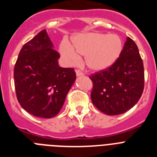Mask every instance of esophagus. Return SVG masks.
I'll return each instance as SVG.
<instances>
[{"label": "esophagus", "instance_id": "1", "mask_svg": "<svg viewBox=\"0 0 157 157\" xmlns=\"http://www.w3.org/2000/svg\"><path fill=\"white\" fill-rule=\"evenodd\" d=\"M76 76H83L84 73L81 71H80V70H77V69H76Z\"/></svg>", "mask_w": 157, "mask_h": 157}]
</instances>
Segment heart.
Returning <instances> with one entry per match:
<instances>
[{"label": "heart", "mask_w": 157, "mask_h": 157, "mask_svg": "<svg viewBox=\"0 0 157 157\" xmlns=\"http://www.w3.org/2000/svg\"><path fill=\"white\" fill-rule=\"evenodd\" d=\"M72 45L73 48L63 44L60 47L61 54L70 63L78 60V54L85 56L86 65L92 71H101L111 66L122 50L121 40L114 34H81L74 38Z\"/></svg>", "instance_id": "obj_1"}]
</instances>
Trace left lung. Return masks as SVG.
Wrapping results in <instances>:
<instances>
[{
    "mask_svg": "<svg viewBox=\"0 0 157 157\" xmlns=\"http://www.w3.org/2000/svg\"><path fill=\"white\" fill-rule=\"evenodd\" d=\"M90 78L93 82L91 100L100 112L115 116L132 108L144 89V63L135 42L127 38L119 58Z\"/></svg>",
    "mask_w": 157,
    "mask_h": 157,
    "instance_id": "1",
    "label": "left lung"
}]
</instances>
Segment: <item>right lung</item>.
Listing matches in <instances>:
<instances>
[{"label":"right lung","instance_id":"add662e5","mask_svg":"<svg viewBox=\"0 0 157 157\" xmlns=\"http://www.w3.org/2000/svg\"><path fill=\"white\" fill-rule=\"evenodd\" d=\"M45 29L21 49L14 65L16 96L23 109L35 117H55L76 80L73 68L60 67L59 54Z\"/></svg>","mask_w":157,"mask_h":157}]
</instances>
